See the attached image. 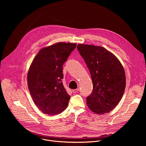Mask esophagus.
Returning a JSON list of instances; mask_svg holds the SVG:
<instances>
[{
  "instance_id": "34e87169",
  "label": "esophagus",
  "mask_w": 146,
  "mask_h": 146,
  "mask_svg": "<svg viewBox=\"0 0 146 146\" xmlns=\"http://www.w3.org/2000/svg\"><path fill=\"white\" fill-rule=\"evenodd\" d=\"M79 90V88H78V89H74V90H72V92H73L74 93H77Z\"/></svg>"
}]
</instances>
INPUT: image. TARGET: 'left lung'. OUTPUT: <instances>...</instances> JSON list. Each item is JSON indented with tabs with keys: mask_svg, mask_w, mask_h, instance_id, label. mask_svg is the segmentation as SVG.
Masks as SVG:
<instances>
[{
	"mask_svg": "<svg viewBox=\"0 0 146 146\" xmlns=\"http://www.w3.org/2000/svg\"><path fill=\"white\" fill-rule=\"evenodd\" d=\"M77 48L93 82L92 92L86 97L88 107L97 114L111 111L124 93L126 77L123 66L114 54L104 47L78 44Z\"/></svg>",
	"mask_w": 146,
	"mask_h": 146,
	"instance_id": "1",
	"label": "left lung"
}]
</instances>
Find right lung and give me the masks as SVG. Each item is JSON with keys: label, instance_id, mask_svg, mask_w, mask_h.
Wrapping results in <instances>:
<instances>
[{"label": "right lung", "instance_id": "add662e5", "mask_svg": "<svg viewBox=\"0 0 146 146\" xmlns=\"http://www.w3.org/2000/svg\"><path fill=\"white\" fill-rule=\"evenodd\" d=\"M76 44L58 42L40 50L27 74L28 88L34 102L44 113L54 115L63 112L70 96L62 84L63 64Z\"/></svg>", "mask_w": 146, "mask_h": 146}]
</instances>
